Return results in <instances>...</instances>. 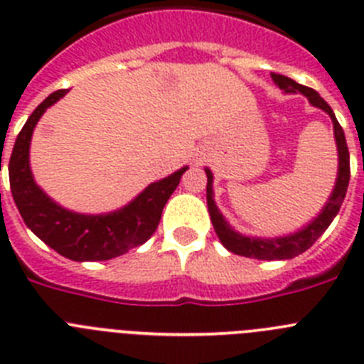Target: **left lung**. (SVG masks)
I'll return each instance as SVG.
<instances>
[{"label": "left lung", "instance_id": "left-lung-1", "mask_svg": "<svg viewBox=\"0 0 364 364\" xmlns=\"http://www.w3.org/2000/svg\"><path fill=\"white\" fill-rule=\"evenodd\" d=\"M273 83L282 89L284 95H302L310 102L311 107H317L324 111L330 117L333 124V138H336L337 146V178L333 184L332 193L328 200L324 202L323 210L315 215L311 220H308L302 228L297 231L288 235H279V237H253V235H244L240 231L235 230L226 217L220 213L217 202H215V191H213V173L210 167H204L205 175H208V186H205V198H208V211H210L211 222L218 235V240L222 246L226 247L228 252H233L240 257H250V259L259 260H286L294 259V257L301 255L319 239L321 235L326 231V228L332 224L336 215L339 213L341 204L346 197V189H348L350 182V154L348 147H346V138L343 133V127L337 122L336 114H333L332 107L321 98V95L314 89L306 85H301L295 80L282 76V74L272 73Z\"/></svg>", "mask_w": 364, "mask_h": 364}]
</instances>
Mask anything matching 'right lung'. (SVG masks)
<instances>
[{"label":"right lung","instance_id":"add662e5","mask_svg":"<svg viewBox=\"0 0 364 364\" xmlns=\"http://www.w3.org/2000/svg\"><path fill=\"white\" fill-rule=\"evenodd\" d=\"M67 92L62 89L47 96L19 131L9 162L12 197L28 230L65 259L76 262L114 259L142 246L156 231L164 205L189 167H180L166 178L151 182L114 211L78 213L63 208L36 184L31 169V142L43 112Z\"/></svg>","mask_w":364,"mask_h":364}]
</instances>
